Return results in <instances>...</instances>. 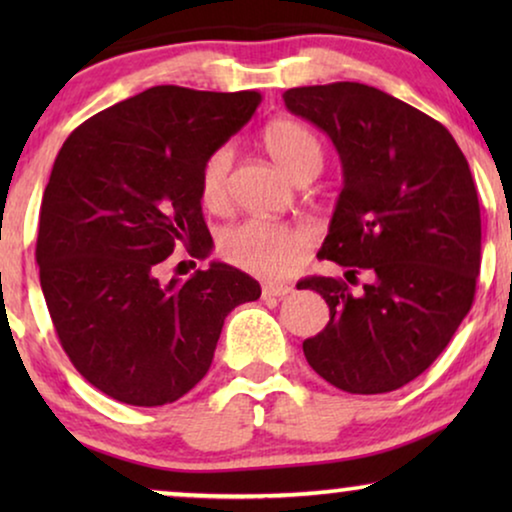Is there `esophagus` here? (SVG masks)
<instances>
[{
	"label": "esophagus",
	"mask_w": 512,
	"mask_h": 512,
	"mask_svg": "<svg viewBox=\"0 0 512 512\" xmlns=\"http://www.w3.org/2000/svg\"><path fill=\"white\" fill-rule=\"evenodd\" d=\"M293 293V286H286V284H263V298H284Z\"/></svg>",
	"instance_id": "1"
}]
</instances>
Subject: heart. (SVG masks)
I'll use <instances>...</instances> for the list:
<instances>
[{
    "instance_id": "heart-1",
    "label": "heart",
    "mask_w": 512,
    "mask_h": 512,
    "mask_svg": "<svg viewBox=\"0 0 512 512\" xmlns=\"http://www.w3.org/2000/svg\"><path fill=\"white\" fill-rule=\"evenodd\" d=\"M263 144L272 160L293 179L314 177L321 170L324 151L314 132L293 118H277L265 125ZM233 167V146L223 144L209 153L200 170V198L219 209L228 198V177ZM307 249L303 230L263 219L233 223L219 235V256L244 272L261 277H282Z\"/></svg>"
}]
</instances>
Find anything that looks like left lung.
Segmentation results:
<instances>
[{
  "label": "left lung",
  "mask_w": 512,
  "mask_h": 512,
  "mask_svg": "<svg viewBox=\"0 0 512 512\" xmlns=\"http://www.w3.org/2000/svg\"><path fill=\"white\" fill-rule=\"evenodd\" d=\"M286 109L324 130L342 186L321 258L347 279L305 277L331 321L305 359L349 394H387L422 375L471 310L480 275V202L468 160L424 111L373 86L338 81L284 93ZM366 269L371 282L352 292Z\"/></svg>",
  "instance_id": "obj_1"
}]
</instances>
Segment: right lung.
<instances>
[{
	"mask_svg": "<svg viewBox=\"0 0 512 512\" xmlns=\"http://www.w3.org/2000/svg\"><path fill=\"white\" fill-rule=\"evenodd\" d=\"M261 93L156 86L100 111L62 144L39 212V282L74 368L116 401L174 403L212 366L223 319L261 296L212 263L163 282L174 249H212L200 170Z\"/></svg>",
	"mask_w": 512,
	"mask_h": 512,
	"instance_id": "1",
	"label": "right lung"
}]
</instances>
